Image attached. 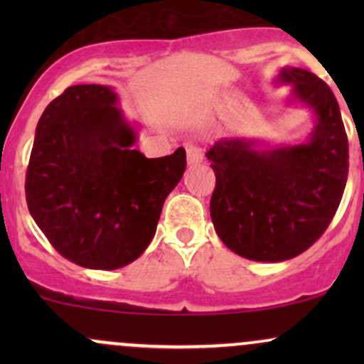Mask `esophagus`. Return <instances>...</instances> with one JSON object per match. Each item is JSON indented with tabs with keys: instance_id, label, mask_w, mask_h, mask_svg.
<instances>
[{
	"instance_id": "1",
	"label": "esophagus",
	"mask_w": 364,
	"mask_h": 364,
	"mask_svg": "<svg viewBox=\"0 0 364 364\" xmlns=\"http://www.w3.org/2000/svg\"><path fill=\"white\" fill-rule=\"evenodd\" d=\"M203 161V154H202V150H200L198 147H193V145H190V147L186 149V162H188V166H196V164H200V162Z\"/></svg>"
}]
</instances>
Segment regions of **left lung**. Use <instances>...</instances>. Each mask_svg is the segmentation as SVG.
Masks as SVG:
<instances>
[{
    "label": "left lung",
    "mask_w": 364,
    "mask_h": 364,
    "mask_svg": "<svg viewBox=\"0 0 364 364\" xmlns=\"http://www.w3.org/2000/svg\"><path fill=\"white\" fill-rule=\"evenodd\" d=\"M275 85H291L289 104L311 112L299 144L224 136L207 152L215 173L210 217L231 252L255 262H284L308 250L336 215L349 171L339 102L323 80L284 66Z\"/></svg>",
    "instance_id": "8db88e82"
}]
</instances>
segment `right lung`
I'll return each mask as SVG.
<instances>
[{"label":"right lung","mask_w":364,"mask_h":364,"mask_svg":"<svg viewBox=\"0 0 364 364\" xmlns=\"http://www.w3.org/2000/svg\"><path fill=\"white\" fill-rule=\"evenodd\" d=\"M112 87L73 85L36 128L25 195L32 219L66 260L94 270L135 262L156 235L164 200L181 181L185 149L147 159L133 149Z\"/></svg>","instance_id":"right-lung-1"}]
</instances>
